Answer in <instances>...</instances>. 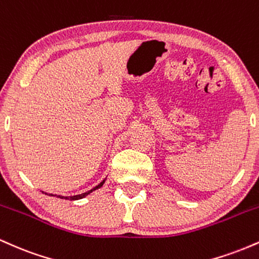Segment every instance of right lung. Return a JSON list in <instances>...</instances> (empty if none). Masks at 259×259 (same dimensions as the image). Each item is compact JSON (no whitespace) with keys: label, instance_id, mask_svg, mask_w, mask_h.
Listing matches in <instances>:
<instances>
[{"label":"right lung","instance_id":"1","mask_svg":"<svg viewBox=\"0 0 259 259\" xmlns=\"http://www.w3.org/2000/svg\"><path fill=\"white\" fill-rule=\"evenodd\" d=\"M105 181H106V179L103 180V181H101V183L99 184V185L97 186H95L94 189H91V190H89V191H86V192H84V194H80V195H75V196H57V195H53V194H50V196H57V197H59V198H64V200H70V201H75V200H81V198H84V197H86V196L88 195H90L92 191H95V190H97V189H100L101 186L103 185V184H105ZM44 192V191H42ZM45 194H46V192H45ZM46 195H49V194H46Z\"/></svg>","mask_w":259,"mask_h":259}]
</instances>
